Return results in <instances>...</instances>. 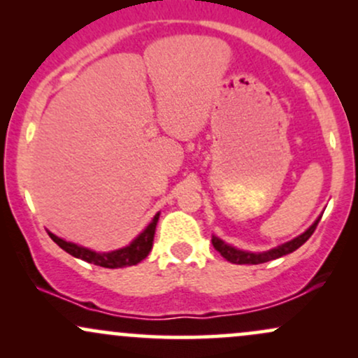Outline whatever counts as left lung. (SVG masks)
Listing matches in <instances>:
<instances>
[{"label": "left lung", "mask_w": 358, "mask_h": 358, "mask_svg": "<svg viewBox=\"0 0 358 358\" xmlns=\"http://www.w3.org/2000/svg\"><path fill=\"white\" fill-rule=\"evenodd\" d=\"M320 219H322V217H318V219L315 220V224L311 225L308 231L303 232L301 236L294 237L293 241L285 242V244L278 245V248L266 250V252H248V250L236 249V248H232V245L225 244L224 241L219 239V237H215V236H212V244H213V248H215V250H219L220 256L227 259V261L232 262V264H262V262H268V261H273V259L282 257V256H286V254L294 252L298 248H301V245L305 244L308 239H310L311 234L315 232Z\"/></svg>", "instance_id": "left-lung-1"}]
</instances>
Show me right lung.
<instances>
[{"label": "right lung", "mask_w": 358, "mask_h": 358, "mask_svg": "<svg viewBox=\"0 0 358 358\" xmlns=\"http://www.w3.org/2000/svg\"><path fill=\"white\" fill-rule=\"evenodd\" d=\"M159 213H156L153 220L150 222V225L143 231L139 236L131 242L126 248L110 250V252H96V250H90L87 248H82V245L73 244V242H67L60 237H57L55 234L48 232L50 239L55 242L59 248H62L65 252H69L71 256L82 259V261L90 262V264L101 266V268H109V269H117V268H126V266H134L138 262H141L148 254H150L151 248H153V239H155V231L156 224H158Z\"/></svg>", "instance_id": "add662e5"}]
</instances>
